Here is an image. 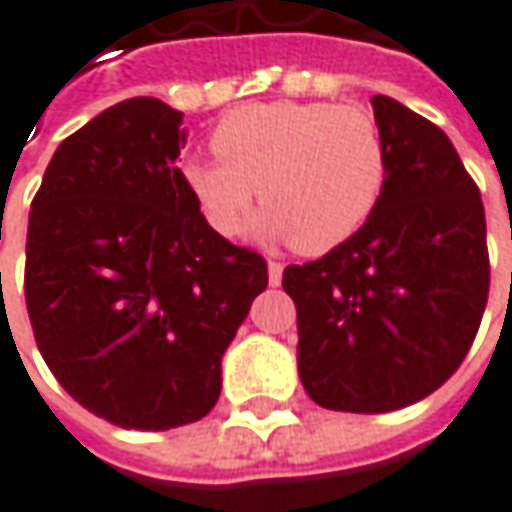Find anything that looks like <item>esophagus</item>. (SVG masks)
<instances>
[{
	"label": "esophagus",
	"mask_w": 512,
	"mask_h": 512,
	"mask_svg": "<svg viewBox=\"0 0 512 512\" xmlns=\"http://www.w3.org/2000/svg\"><path fill=\"white\" fill-rule=\"evenodd\" d=\"M280 280H283V263L280 260H269V283L278 286Z\"/></svg>",
	"instance_id": "34e87169"
}]
</instances>
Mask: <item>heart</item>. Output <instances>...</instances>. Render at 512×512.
I'll return each mask as SVG.
<instances>
[{"label":"heart","instance_id":"1","mask_svg":"<svg viewBox=\"0 0 512 512\" xmlns=\"http://www.w3.org/2000/svg\"><path fill=\"white\" fill-rule=\"evenodd\" d=\"M217 160H191L183 180L217 232L252 212L263 234L303 255L341 246L378 209L389 174L384 131L361 105L257 102L226 114L212 134Z\"/></svg>","mask_w":512,"mask_h":512}]
</instances>
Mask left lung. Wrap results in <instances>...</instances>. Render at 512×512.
Returning a JSON list of instances; mask_svg holds the SVG:
<instances>
[{
    "mask_svg": "<svg viewBox=\"0 0 512 512\" xmlns=\"http://www.w3.org/2000/svg\"><path fill=\"white\" fill-rule=\"evenodd\" d=\"M389 174L369 220L318 260L286 266L298 372L315 404L410 407L467 358L490 292L476 180L450 137L407 105L372 97Z\"/></svg>",
    "mask_w": 512,
    "mask_h": 512,
    "instance_id": "obj_1",
    "label": "left lung"
}]
</instances>
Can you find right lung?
Segmentation results:
<instances>
[{"label":"right lung","instance_id":"1","mask_svg":"<svg viewBox=\"0 0 512 512\" xmlns=\"http://www.w3.org/2000/svg\"><path fill=\"white\" fill-rule=\"evenodd\" d=\"M183 114L134 97L62 140L28 217L25 303L48 369L125 430L209 415L263 255L206 223L174 166Z\"/></svg>","mask_w":512,"mask_h":512}]
</instances>
